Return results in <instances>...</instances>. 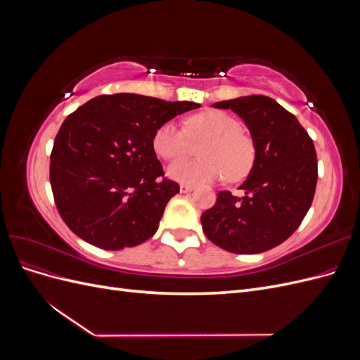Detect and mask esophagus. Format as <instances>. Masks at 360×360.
<instances>
[{
	"label": "esophagus",
	"mask_w": 360,
	"mask_h": 360,
	"mask_svg": "<svg viewBox=\"0 0 360 360\" xmlns=\"http://www.w3.org/2000/svg\"><path fill=\"white\" fill-rule=\"evenodd\" d=\"M191 191H193L192 184H188V183H181V184H180V192H181V193H188V192H191Z\"/></svg>",
	"instance_id": "1"
}]
</instances>
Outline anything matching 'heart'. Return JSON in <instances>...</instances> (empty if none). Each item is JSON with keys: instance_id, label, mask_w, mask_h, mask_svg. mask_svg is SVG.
<instances>
[{"instance_id": "b5f03b06", "label": "heart", "mask_w": 360, "mask_h": 360, "mask_svg": "<svg viewBox=\"0 0 360 360\" xmlns=\"http://www.w3.org/2000/svg\"><path fill=\"white\" fill-rule=\"evenodd\" d=\"M188 129L193 141H204L200 148L201 159L179 160L168 168V176L183 183H204L222 179L237 181L246 177L254 167L255 144L252 138L242 132V123L224 111H204L188 120ZM180 123L169 122L159 126L153 136L156 153L176 160L186 156L192 140Z\"/></svg>"}]
</instances>
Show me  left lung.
Segmentation results:
<instances>
[{
    "label": "left lung",
    "mask_w": 360,
    "mask_h": 360,
    "mask_svg": "<svg viewBox=\"0 0 360 360\" xmlns=\"http://www.w3.org/2000/svg\"><path fill=\"white\" fill-rule=\"evenodd\" d=\"M246 123L255 160L240 186L245 197L217 193L201 214L202 230L216 246L234 254H259L281 245L307 216L317 186V153L297 118L267 96H245L213 105Z\"/></svg>",
    "instance_id": "left-lung-1"
}]
</instances>
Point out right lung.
Listing matches in <instances>:
<instances>
[{
	"label": "right lung",
	"instance_id": "obj_1",
	"mask_svg": "<svg viewBox=\"0 0 360 360\" xmlns=\"http://www.w3.org/2000/svg\"><path fill=\"white\" fill-rule=\"evenodd\" d=\"M200 106L120 93L97 96L72 112L53 141L49 168L64 224L106 250L148 240L167 202L180 192L179 183L163 174L155 132Z\"/></svg>",
	"mask_w": 360,
	"mask_h": 360
}]
</instances>
